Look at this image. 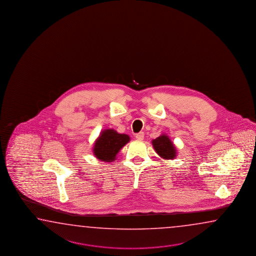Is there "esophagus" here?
Returning a JSON list of instances; mask_svg holds the SVG:
<instances>
[{
    "label": "esophagus",
    "mask_w": 256,
    "mask_h": 256,
    "mask_svg": "<svg viewBox=\"0 0 256 256\" xmlns=\"http://www.w3.org/2000/svg\"><path fill=\"white\" fill-rule=\"evenodd\" d=\"M136 138L137 139V140H144V134L142 132H139V134H136Z\"/></svg>",
    "instance_id": "esophagus-1"
}]
</instances>
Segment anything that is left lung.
Segmentation results:
<instances>
[{"instance_id": "obj_1", "label": "left lung", "mask_w": 256, "mask_h": 256, "mask_svg": "<svg viewBox=\"0 0 256 256\" xmlns=\"http://www.w3.org/2000/svg\"><path fill=\"white\" fill-rule=\"evenodd\" d=\"M152 144L158 156L166 160H172L176 158L177 154L176 146L172 142L168 136L162 134L154 140H152Z\"/></svg>"}]
</instances>
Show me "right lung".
<instances>
[{"mask_svg":"<svg viewBox=\"0 0 256 256\" xmlns=\"http://www.w3.org/2000/svg\"><path fill=\"white\" fill-rule=\"evenodd\" d=\"M129 140V136L118 134L114 129H106L100 132L94 142L92 148L94 154L102 162H114L117 154Z\"/></svg>","mask_w":256,"mask_h":256,"instance_id":"1","label":"right lung"}]
</instances>
